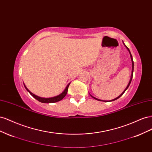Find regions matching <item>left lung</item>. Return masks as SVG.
Instances as JSON below:
<instances>
[{"label": "left lung", "mask_w": 152, "mask_h": 152, "mask_svg": "<svg viewBox=\"0 0 152 152\" xmlns=\"http://www.w3.org/2000/svg\"><path fill=\"white\" fill-rule=\"evenodd\" d=\"M123 42V41H122ZM123 44H124V45H125V47L127 48V49L128 50V51H129V54H130V56H131V61H132V72H131V78H130V80H129V83H128V84H127V87H126V88L124 89V91L122 92V93L120 95V96H118V97H117L116 98H115V99H112V100H110V101H104V100H102V99H98V98H96L95 97H94V96H93L92 95H91L92 97H93L94 99H96V100H98V101H101V102H113V101H115V100H116V99H117L118 98H119L121 97V96L125 93V91L127 89V88L129 87V85H130V84H131V80H132V75H133V72H134V62H133V59H132V55H131V52H130V50H129V49L126 45H125V44L124 43V42H123Z\"/></svg>", "instance_id": "8db88e82"}]
</instances>
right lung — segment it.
<instances>
[{
	"label": "right lung",
	"instance_id": "right-lung-1",
	"mask_svg": "<svg viewBox=\"0 0 152 152\" xmlns=\"http://www.w3.org/2000/svg\"><path fill=\"white\" fill-rule=\"evenodd\" d=\"M70 83H69L66 87V88L65 89V90H64L62 93L61 94H59V95L58 96H54V97H52V98H42V97H39V96H37L34 94H33L31 93V92H30L28 88L26 87V86L24 84V86L25 87V89H26V91L28 92V93L33 96V97L34 98H35L37 100H38L39 102H41V103H56V102H59V101H61V99H63L64 98H65V96L67 94V92H68V87H69V85H70Z\"/></svg>",
	"mask_w": 152,
	"mask_h": 152
}]
</instances>
